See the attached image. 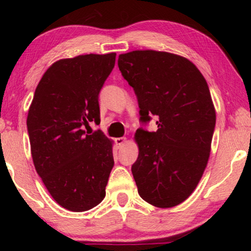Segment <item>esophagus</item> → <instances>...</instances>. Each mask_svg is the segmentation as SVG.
I'll list each match as a JSON object with an SVG mask.
<instances>
[{
	"label": "esophagus",
	"instance_id": "34e87169",
	"mask_svg": "<svg viewBox=\"0 0 251 251\" xmlns=\"http://www.w3.org/2000/svg\"><path fill=\"white\" fill-rule=\"evenodd\" d=\"M114 142H115L116 146L121 147V146L125 145V143L126 142V137H120V138H115Z\"/></svg>",
	"mask_w": 251,
	"mask_h": 251
}]
</instances>
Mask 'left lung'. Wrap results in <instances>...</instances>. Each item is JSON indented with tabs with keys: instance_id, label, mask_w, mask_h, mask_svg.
Returning a JSON list of instances; mask_svg holds the SVG:
<instances>
[{
	"instance_id": "obj_1",
	"label": "left lung",
	"mask_w": 251,
	"mask_h": 251,
	"mask_svg": "<svg viewBox=\"0 0 251 251\" xmlns=\"http://www.w3.org/2000/svg\"><path fill=\"white\" fill-rule=\"evenodd\" d=\"M119 70L138 100L139 155L131 171L142 199L159 208L192 194L208 163L216 112L203 75L186 58L154 50L119 56Z\"/></svg>"
}]
</instances>
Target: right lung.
Returning <instances> with one entry per match:
<instances>
[{
  "label": "right lung",
  "mask_w": 251,
  "mask_h": 251,
  "mask_svg": "<svg viewBox=\"0 0 251 251\" xmlns=\"http://www.w3.org/2000/svg\"><path fill=\"white\" fill-rule=\"evenodd\" d=\"M116 53L83 54L54 63L37 84L28 116L33 162L51 197L67 210L81 212L105 198L113 166L112 143L101 130L99 92Z\"/></svg>",
  "instance_id": "obj_1"
}]
</instances>
